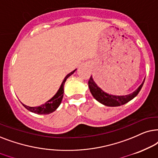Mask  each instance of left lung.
Segmentation results:
<instances>
[{"label": "left lung", "instance_id": "obj_1", "mask_svg": "<svg viewBox=\"0 0 158 158\" xmlns=\"http://www.w3.org/2000/svg\"><path fill=\"white\" fill-rule=\"evenodd\" d=\"M144 82V80L143 81L142 85H141L133 93L128 94L125 96H115V95H110V94H107L106 92L102 91L100 88H99L94 81L92 79V77H90L89 81H88V85H89V88L92 96L95 98L96 100L100 102V103L105 105L106 106L110 107H116L120 106L122 105H124L127 102H129L132 99L135 98L139 92L142 89L143 84Z\"/></svg>", "mask_w": 158, "mask_h": 158}]
</instances>
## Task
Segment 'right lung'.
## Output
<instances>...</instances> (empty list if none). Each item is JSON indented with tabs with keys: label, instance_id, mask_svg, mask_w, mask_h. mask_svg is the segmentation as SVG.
<instances>
[{
	"label": "right lung",
	"instance_id": "obj_1",
	"mask_svg": "<svg viewBox=\"0 0 158 158\" xmlns=\"http://www.w3.org/2000/svg\"><path fill=\"white\" fill-rule=\"evenodd\" d=\"M76 71V69L74 71H71V73H69L68 75L65 77L64 80L63 81V82L60 85V87L58 89V91L57 92L55 95L52 97V98L50 99V100H48L47 102H45V104L42 105L38 107H29L25 106V105L22 104L23 106H24L25 108H27V110L31 111V112L37 113V114H43V115H46V114H49V113H51L52 112H54L55 110H56L58 108V106H60V102H61L63 97H64V84L65 81H66L67 78H69L71 74H73L74 73V71Z\"/></svg>",
	"mask_w": 158,
	"mask_h": 158
}]
</instances>
